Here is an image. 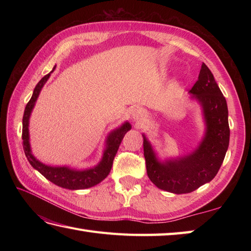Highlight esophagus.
<instances>
[{
    "instance_id": "esophagus-1",
    "label": "esophagus",
    "mask_w": 251,
    "mask_h": 251,
    "mask_svg": "<svg viewBox=\"0 0 251 251\" xmlns=\"http://www.w3.org/2000/svg\"><path fill=\"white\" fill-rule=\"evenodd\" d=\"M131 116H132V119H134L135 121L140 122V121H142L146 117V112L143 111V109H141V108H136V109L132 110Z\"/></svg>"
}]
</instances>
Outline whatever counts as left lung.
Masks as SVG:
<instances>
[{"mask_svg":"<svg viewBox=\"0 0 251 251\" xmlns=\"http://www.w3.org/2000/svg\"><path fill=\"white\" fill-rule=\"evenodd\" d=\"M202 105L206 136L191 155L158 163L150 143L143 138L147 174L157 188L176 194L190 193L209 182L219 172L230 142L227 105L211 71L202 63L199 79L190 90Z\"/></svg>","mask_w":251,"mask_h":251,"instance_id":"1","label":"left lung"}]
</instances>
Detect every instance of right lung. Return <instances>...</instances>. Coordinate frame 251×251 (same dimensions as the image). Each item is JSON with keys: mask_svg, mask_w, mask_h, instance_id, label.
<instances>
[{"mask_svg": "<svg viewBox=\"0 0 251 251\" xmlns=\"http://www.w3.org/2000/svg\"><path fill=\"white\" fill-rule=\"evenodd\" d=\"M50 75V73L46 74V75L36 84V86L33 90V95H32L29 102L25 105L23 117V147L25 154L26 158H28L29 163L31 164V166L35 168L37 172H40L47 180H50V182L55 183L56 185L69 190H82L92 188V186L101 182V181L109 175L112 168V165H113L114 156L117 150H119V147L121 145L123 138H124L126 132L131 128V126L129 123H125L121 128L112 132L108 138V146H106V149L103 153V157L101 159L98 166H96L95 168L86 170H73L67 167H50L47 166V165L42 164L41 162L37 161V159H35V157L31 154L28 126L31 111L33 109L37 97H39V94L42 87L44 86V84L47 79H49Z\"/></svg>", "mask_w": 251, "mask_h": 251, "instance_id": "right-lung-1", "label": "right lung"}]
</instances>
